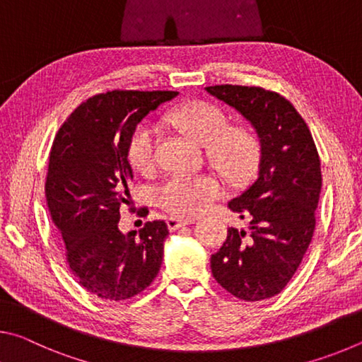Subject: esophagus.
<instances>
[{
	"label": "esophagus",
	"instance_id": "1",
	"mask_svg": "<svg viewBox=\"0 0 362 362\" xmlns=\"http://www.w3.org/2000/svg\"><path fill=\"white\" fill-rule=\"evenodd\" d=\"M189 223H193V220H192V218H177V217H169V220H168V226H169V230H170V231L179 230V228H182V226L189 225Z\"/></svg>",
	"mask_w": 362,
	"mask_h": 362
}]
</instances>
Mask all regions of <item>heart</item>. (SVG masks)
Instances as JSON below:
<instances>
[{
	"mask_svg": "<svg viewBox=\"0 0 362 362\" xmlns=\"http://www.w3.org/2000/svg\"><path fill=\"white\" fill-rule=\"evenodd\" d=\"M170 124L196 144L207 146V155L230 182H243L254 173L259 161V144L243 127H228V118L216 105L188 103L168 115ZM156 132L150 122H140L127 140V159L140 173L155 163ZM222 187L209 175H173L155 189L156 203L182 217L199 214L220 196Z\"/></svg>",
	"mask_w": 362,
	"mask_h": 362,
	"instance_id": "1",
	"label": "heart"
}]
</instances>
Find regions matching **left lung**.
Returning <instances> with one entry per match:
<instances>
[{"mask_svg":"<svg viewBox=\"0 0 362 362\" xmlns=\"http://www.w3.org/2000/svg\"><path fill=\"white\" fill-rule=\"evenodd\" d=\"M206 90L235 108L260 145L255 180L228 203L247 230L228 228L223 246L211 257V269L235 297L265 300L289 283L313 238L322 183L320 156L308 126L284 97L231 84Z\"/></svg>","mask_w":362,"mask_h":362,"instance_id":"8db88e82","label":"left lung"}]
</instances>
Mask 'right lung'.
I'll use <instances>...</instances> for the list:
<instances>
[{
  "label": "right lung",
  "mask_w": 362,
  "mask_h": 362,
  "mask_svg": "<svg viewBox=\"0 0 362 362\" xmlns=\"http://www.w3.org/2000/svg\"><path fill=\"white\" fill-rule=\"evenodd\" d=\"M179 93L113 90L83 102L54 139L46 199L62 233L66 262L86 291L110 302L131 298L161 268L169 235L161 220L139 236L119 230L132 180L127 140L140 121Z\"/></svg>",
  "instance_id": "right-lung-1"
}]
</instances>
